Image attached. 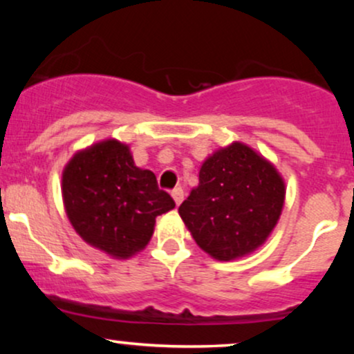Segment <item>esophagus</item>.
Instances as JSON below:
<instances>
[{"instance_id":"esophagus-1","label":"esophagus","mask_w":354,"mask_h":354,"mask_svg":"<svg viewBox=\"0 0 354 354\" xmlns=\"http://www.w3.org/2000/svg\"><path fill=\"white\" fill-rule=\"evenodd\" d=\"M171 196H173L174 203H176V206H180L181 201L185 200V191H183V188H174Z\"/></svg>"}]
</instances>
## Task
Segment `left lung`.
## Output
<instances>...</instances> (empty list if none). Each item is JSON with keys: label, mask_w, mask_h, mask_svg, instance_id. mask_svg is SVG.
<instances>
[{"label": "left lung", "mask_w": 354, "mask_h": 354, "mask_svg": "<svg viewBox=\"0 0 354 354\" xmlns=\"http://www.w3.org/2000/svg\"><path fill=\"white\" fill-rule=\"evenodd\" d=\"M284 194L274 166L234 141L206 158L200 183L178 213L203 251L231 261L266 241L281 216Z\"/></svg>", "instance_id": "obj_1"}]
</instances>
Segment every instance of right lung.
Wrapping results in <instances>:
<instances>
[{
  "instance_id": "right-lung-1",
  "label": "right lung",
  "mask_w": 354,
  "mask_h": 354,
  "mask_svg": "<svg viewBox=\"0 0 354 354\" xmlns=\"http://www.w3.org/2000/svg\"><path fill=\"white\" fill-rule=\"evenodd\" d=\"M61 191L76 233L116 259L143 250L156 216L174 208L154 173L138 168L128 145L118 140L76 153L64 166Z\"/></svg>"
}]
</instances>
